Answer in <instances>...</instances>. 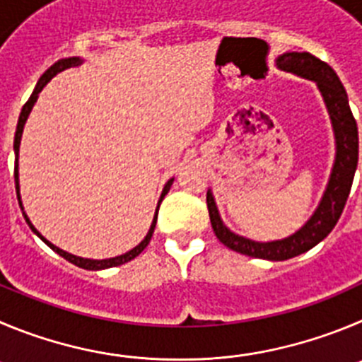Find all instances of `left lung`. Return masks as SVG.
Wrapping results in <instances>:
<instances>
[{
  "mask_svg": "<svg viewBox=\"0 0 362 362\" xmlns=\"http://www.w3.org/2000/svg\"><path fill=\"white\" fill-rule=\"evenodd\" d=\"M276 66L288 73H295L318 83L327 109H329L330 119H332L334 134H336V162H334L332 175H330L322 204L316 209L313 218L296 234L282 241L272 243H255L228 230L219 218L211 191H207V209L212 230L223 245L250 257L286 261L318 245L336 227L344 204L349 200L350 189H352L357 158H359V135H357V123L350 110L346 90L329 64L307 52H291L280 55L276 59Z\"/></svg>",
  "mask_w": 362,
  "mask_h": 362,
  "instance_id": "1",
  "label": "left lung"
}]
</instances>
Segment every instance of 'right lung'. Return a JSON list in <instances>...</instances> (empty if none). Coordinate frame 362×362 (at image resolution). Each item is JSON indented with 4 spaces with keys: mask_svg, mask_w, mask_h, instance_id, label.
Segmentation results:
<instances>
[{
    "mask_svg": "<svg viewBox=\"0 0 362 362\" xmlns=\"http://www.w3.org/2000/svg\"><path fill=\"white\" fill-rule=\"evenodd\" d=\"M78 64H82V60H80L78 57H71V59H62V60H59V62H55V64H53V66L49 67V69L46 71V73L42 74V76H40V78H39V82H37V86H35V89H33L32 96H30V100L26 101V103H25V107H23V110H21V116H19V121H18V128H16V139H13V150H16V171H13V178H16V191H18V200H19V177H18V157H19V144H21L23 127H25L26 119H28V114H30V110H32L33 103H35V101H37V96H39V93H40V90H42V87L46 86V83H48L49 80H52L53 76H55L57 73H60V71L67 69V67L78 66ZM171 184H173V180H170V182H168V184H165L164 191H162V194H160V200H158V207H160V202L164 200V197H165V194H168V191H170ZM158 207H157V212H155L153 223H151V227H150V230H148L146 238H144L143 241L139 243V245L135 246L134 250H130V252H127V253H123V255H119V257H112V259H103V261H93V259H82V257H76V255H71V253H67V252H64V250L57 248L55 245H52V243H49L48 239H44L42 235H40L39 232L35 230V227H33L32 223H30V219L26 218V214H25V219H26V223H28V225H30V228H32V230L35 232V234L39 235V238L42 239V241L46 243V245H48L49 248L53 250V252H57V253H59L60 257H64V259H66V261L73 262L74 266H78V268H83V269H105V268H114V266H119V264H124V262L132 261V259H135V257H137V255H139V253L143 252L144 248H146V246H148V243H150V239H151V234H153V230H155V223H157Z\"/></svg>",
    "mask_w": 362,
    "mask_h": 362,
    "instance_id": "obj_1",
    "label": "right lung"
}]
</instances>
